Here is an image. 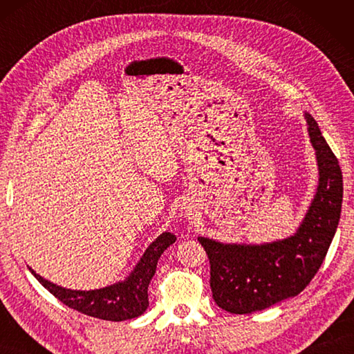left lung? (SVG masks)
Wrapping results in <instances>:
<instances>
[{
	"label": "left lung",
	"instance_id": "8db88e82",
	"mask_svg": "<svg viewBox=\"0 0 354 354\" xmlns=\"http://www.w3.org/2000/svg\"><path fill=\"white\" fill-rule=\"evenodd\" d=\"M304 117L317 153L319 181L295 234L263 245L198 237L209 260L214 301L230 313H252L297 297L318 272L335 237L342 207V171L318 123L307 112Z\"/></svg>",
	"mask_w": 354,
	"mask_h": 354
}]
</instances>
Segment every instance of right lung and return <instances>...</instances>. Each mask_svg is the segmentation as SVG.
<instances>
[{
    "mask_svg": "<svg viewBox=\"0 0 354 354\" xmlns=\"http://www.w3.org/2000/svg\"><path fill=\"white\" fill-rule=\"evenodd\" d=\"M175 240L176 237L171 232H162L161 236H158L156 240L149 245L137 263V266L133 268L124 281H118L102 289H65L45 280L39 274H36L32 268L28 269L51 295H55L59 301L71 307V309L99 319L126 321L137 318L146 312L149 306L147 288L155 275L158 260L171 243H175Z\"/></svg>",
    "mask_w": 354,
    "mask_h": 354,
    "instance_id": "right-lung-1",
    "label": "right lung"
}]
</instances>
